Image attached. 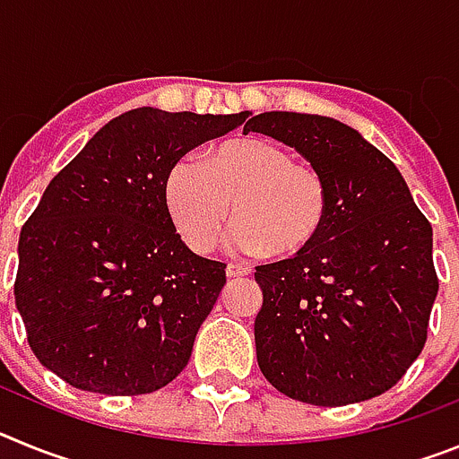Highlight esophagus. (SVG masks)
<instances>
[{
  "mask_svg": "<svg viewBox=\"0 0 459 459\" xmlns=\"http://www.w3.org/2000/svg\"><path fill=\"white\" fill-rule=\"evenodd\" d=\"M243 275H250V266H243V264L227 266V278H243Z\"/></svg>",
  "mask_w": 459,
  "mask_h": 459,
  "instance_id": "34e87169",
  "label": "esophagus"
}]
</instances>
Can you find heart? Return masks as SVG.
<instances>
[{"instance_id":"obj_1","label":"heart","mask_w":459,"mask_h":459,"mask_svg":"<svg viewBox=\"0 0 459 459\" xmlns=\"http://www.w3.org/2000/svg\"><path fill=\"white\" fill-rule=\"evenodd\" d=\"M165 206L188 248L206 255L237 222V243L273 257H294L317 241L331 216V190L319 169L294 163L275 142L227 140L177 163L163 186Z\"/></svg>"}]
</instances>
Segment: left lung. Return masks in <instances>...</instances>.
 I'll return each instance as SVG.
<instances>
[{"label": "left lung", "mask_w": 459, "mask_h": 459, "mask_svg": "<svg viewBox=\"0 0 459 459\" xmlns=\"http://www.w3.org/2000/svg\"><path fill=\"white\" fill-rule=\"evenodd\" d=\"M262 133L306 158L331 190L310 248L257 266L264 303L255 347L271 386L299 403L342 407L386 393L428 340L439 278L432 225L403 174L359 131L331 117L264 112Z\"/></svg>", "instance_id": "obj_1"}]
</instances>
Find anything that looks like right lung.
<instances>
[{"label":"right lung","mask_w":459,"mask_h":459,"mask_svg":"<svg viewBox=\"0 0 459 459\" xmlns=\"http://www.w3.org/2000/svg\"><path fill=\"white\" fill-rule=\"evenodd\" d=\"M246 117L128 109L48 184L20 232L13 287L48 370L80 391L144 395L188 366L227 266L181 241L163 186Z\"/></svg>","instance_id":"add662e5"}]
</instances>
